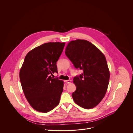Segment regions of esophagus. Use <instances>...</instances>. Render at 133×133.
Here are the masks:
<instances>
[{"mask_svg": "<svg viewBox=\"0 0 133 133\" xmlns=\"http://www.w3.org/2000/svg\"><path fill=\"white\" fill-rule=\"evenodd\" d=\"M65 82L67 83V84H69L71 82V80H65L64 81Z\"/></svg>", "mask_w": 133, "mask_h": 133, "instance_id": "esophagus-1", "label": "esophagus"}]
</instances>
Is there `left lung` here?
Here are the masks:
<instances>
[{"label": "left lung", "mask_w": 133, "mask_h": 133, "mask_svg": "<svg viewBox=\"0 0 133 133\" xmlns=\"http://www.w3.org/2000/svg\"><path fill=\"white\" fill-rule=\"evenodd\" d=\"M65 54L76 69L83 71L73 79L76 86L72 94L74 101L84 109L95 107L104 97L109 82L110 72L105 55L94 45L81 39L70 42Z\"/></svg>", "instance_id": "1"}]
</instances>
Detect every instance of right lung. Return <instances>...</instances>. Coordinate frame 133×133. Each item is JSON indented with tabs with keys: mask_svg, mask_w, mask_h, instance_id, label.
<instances>
[{
	"mask_svg": "<svg viewBox=\"0 0 133 133\" xmlns=\"http://www.w3.org/2000/svg\"><path fill=\"white\" fill-rule=\"evenodd\" d=\"M65 43H46L29 51L20 70L23 91L32 107L47 113L59 104L63 81L50 76L57 72L56 62Z\"/></svg>",
	"mask_w": 133,
	"mask_h": 133,
	"instance_id": "obj_1",
	"label": "right lung"
}]
</instances>
